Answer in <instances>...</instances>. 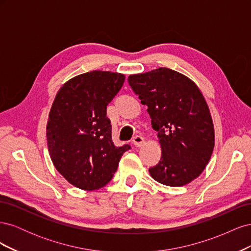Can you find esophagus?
I'll list each match as a JSON object with an SVG mask.
<instances>
[{"instance_id":"1","label":"esophagus","mask_w":251,"mask_h":251,"mask_svg":"<svg viewBox=\"0 0 251 251\" xmlns=\"http://www.w3.org/2000/svg\"><path fill=\"white\" fill-rule=\"evenodd\" d=\"M143 142H144V140H143V138L141 137V136H139V135H136L135 137L133 138V140H132V143L134 144L135 147H137V148H139V147H141L142 144H143Z\"/></svg>"}]
</instances>
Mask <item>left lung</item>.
Instances as JSON below:
<instances>
[{
    "instance_id": "obj_1",
    "label": "left lung",
    "mask_w": 251,
    "mask_h": 251,
    "mask_svg": "<svg viewBox=\"0 0 251 251\" xmlns=\"http://www.w3.org/2000/svg\"><path fill=\"white\" fill-rule=\"evenodd\" d=\"M127 81L148 107L161 146L160 161L149 169L151 178L182 186L199 177L215 147L214 124L199 88L169 68L130 75Z\"/></svg>"
}]
</instances>
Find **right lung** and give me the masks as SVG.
I'll use <instances>...</instances> for the list:
<instances>
[{
	"label": "right lung",
	"instance_id": "add662e5",
	"mask_svg": "<svg viewBox=\"0 0 251 251\" xmlns=\"http://www.w3.org/2000/svg\"><path fill=\"white\" fill-rule=\"evenodd\" d=\"M125 75L91 71L59 89L47 124L51 160L62 176L85 191L104 186L131 147H115L107 105L119 92Z\"/></svg>",
	"mask_w": 251,
	"mask_h": 251
}]
</instances>
